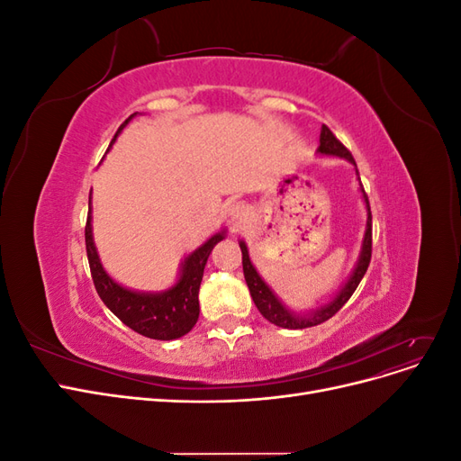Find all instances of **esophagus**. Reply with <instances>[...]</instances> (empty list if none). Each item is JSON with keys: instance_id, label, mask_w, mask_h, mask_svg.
Here are the masks:
<instances>
[{"instance_id": "obj_1", "label": "esophagus", "mask_w": 461, "mask_h": 461, "mask_svg": "<svg viewBox=\"0 0 461 461\" xmlns=\"http://www.w3.org/2000/svg\"><path fill=\"white\" fill-rule=\"evenodd\" d=\"M227 215L229 219L234 222V225H240V222L246 221V215H248V209L244 203L240 202H234L227 207Z\"/></svg>"}]
</instances>
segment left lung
Segmentation results:
<instances>
[{
  "instance_id": "8db88e82",
  "label": "left lung",
  "mask_w": 461,
  "mask_h": 461,
  "mask_svg": "<svg viewBox=\"0 0 461 461\" xmlns=\"http://www.w3.org/2000/svg\"><path fill=\"white\" fill-rule=\"evenodd\" d=\"M317 151L321 156H334V158H344L350 161L356 167V161L352 158V153L346 149V146L339 140L337 136L330 132V129L327 124L321 127V136H319V148ZM356 175L359 178V173L356 169ZM361 192H364V202L367 207V227H366V236H364V244H361V252H359V259L356 263V269L352 271L350 278L344 283V286L340 288V292L337 296H334L329 303L321 305V308L310 312V313H294L290 312L286 305L276 298L275 292L265 285L263 278L259 276V273L256 271V267L249 261V254H248V246L240 240V249H242V267H244V278H246V285L249 288V294H252V300L256 303V308L259 310V313L271 321L273 325L276 327H283V329H308V327H315L325 323L327 319H330L334 313H337L342 305L350 300V296L356 292L357 285L361 283V278H364L367 267H369V261H371V207H369V200H367V194L361 186Z\"/></svg>"
}]
</instances>
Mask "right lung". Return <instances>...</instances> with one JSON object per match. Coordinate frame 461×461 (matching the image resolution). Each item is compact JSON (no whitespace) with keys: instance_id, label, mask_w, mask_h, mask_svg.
Segmentation results:
<instances>
[{"instance_id":"1","label":"right lung","mask_w":461,"mask_h":461,"mask_svg":"<svg viewBox=\"0 0 461 461\" xmlns=\"http://www.w3.org/2000/svg\"><path fill=\"white\" fill-rule=\"evenodd\" d=\"M132 113L124 121L117 134L113 136V144L119 132L127 127L129 121L134 117ZM86 239V254L90 263V273L94 278V286L100 294L102 302L113 312L124 325L131 327L134 332L153 340H175L185 337L196 325L200 315L198 292L202 285V276L209 254L217 242L225 239V230L215 232L212 239L203 242L200 248L183 261L180 267L178 281L163 292H136L121 286L111 278L102 267L100 256L95 252L92 239V198H88V219L85 229Z\"/></svg>"}]
</instances>
